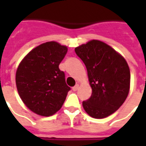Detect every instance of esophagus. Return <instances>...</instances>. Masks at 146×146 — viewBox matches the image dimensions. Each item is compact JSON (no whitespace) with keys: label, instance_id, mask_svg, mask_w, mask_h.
Masks as SVG:
<instances>
[{"label":"esophagus","instance_id":"obj_1","mask_svg":"<svg viewBox=\"0 0 146 146\" xmlns=\"http://www.w3.org/2000/svg\"><path fill=\"white\" fill-rule=\"evenodd\" d=\"M78 88H79V85L78 84H76V85L74 86V87H73V92H76L77 90H78Z\"/></svg>","mask_w":146,"mask_h":146}]
</instances>
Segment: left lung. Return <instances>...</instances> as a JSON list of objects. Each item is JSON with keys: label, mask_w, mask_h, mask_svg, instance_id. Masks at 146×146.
<instances>
[{"label": "left lung", "mask_w": 146, "mask_h": 146, "mask_svg": "<svg viewBox=\"0 0 146 146\" xmlns=\"http://www.w3.org/2000/svg\"><path fill=\"white\" fill-rule=\"evenodd\" d=\"M85 65L92 93L83 102L86 113L102 119L113 114L124 102L130 89L128 65L113 48L93 40L75 48Z\"/></svg>", "instance_id": "1"}]
</instances>
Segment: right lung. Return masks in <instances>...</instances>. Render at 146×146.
Listing matches in <instances>:
<instances>
[{"instance_id": "1", "label": "right lung", "mask_w": 146, "mask_h": 146, "mask_svg": "<svg viewBox=\"0 0 146 146\" xmlns=\"http://www.w3.org/2000/svg\"><path fill=\"white\" fill-rule=\"evenodd\" d=\"M67 47L46 42L33 49L18 67L15 82L24 104L38 115L49 116L60 110L70 88L58 68Z\"/></svg>"}]
</instances>
